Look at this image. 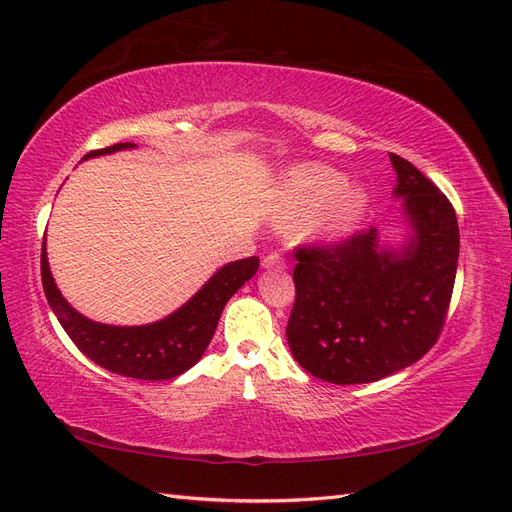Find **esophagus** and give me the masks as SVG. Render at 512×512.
<instances>
[{
    "label": "esophagus",
    "instance_id": "obj_1",
    "mask_svg": "<svg viewBox=\"0 0 512 512\" xmlns=\"http://www.w3.org/2000/svg\"><path fill=\"white\" fill-rule=\"evenodd\" d=\"M261 266H264L266 270H272V268L281 270V268H285V259L279 253H270V255L261 259Z\"/></svg>",
    "mask_w": 512,
    "mask_h": 512
}]
</instances>
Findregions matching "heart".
<instances>
[{"mask_svg":"<svg viewBox=\"0 0 512 512\" xmlns=\"http://www.w3.org/2000/svg\"><path fill=\"white\" fill-rule=\"evenodd\" d=\"M370 196L361 186H348V175L326 164L287 168L277 192V222L298 227L318 244H339L359 229Z\"/></svg>","mask_w":512,"mask_h":512,"instance_id":"1","label":"heart"}]
</instances>
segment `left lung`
Masks as SVG:
<instances>
[{"mask_svg":"<svg viewBox=\"0 0 512 512\" xmlns=\"http://www.w3.org/2000/svg\"><path fill=\"white\" fill-rule=\"evenodd\" d=\"M393 199L404 233L376 227L333 248H300L287 344L303 368L333 385L374 383L409 368L437 342L458 264V222L450 201L404 157Z\"/></svg>","mask_w":512,"mask_h":512,"instance_id":"8db88e82","label":"left lung"}]
</instances>
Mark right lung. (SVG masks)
<instances>
[{"instance_id": "obj_1", "label": "right lung", "mask_w": 512, "mask_h": 512, "mask_svg": "<svg viewBox=\"0 0 512 512\" xmlns=\"http://www.w3.org/2000/svg\"><path fill=\"white\" fill-rule=\"evenodd\" d=\"M125 149H136V144L121 142L108 149L90 151L84 160ZM45 244L47 240H43L41 253L43 287L47 303L56 313L62 329L90 361L114 374L140 378V381H168L188 372L212 342L220 313L229 298L248 279H253L259 268L257 257L231 261L218 268L199 292L166 318L138 326H116L82 316L62 296L49 268Z\"/></svg>"}]
</instances>
